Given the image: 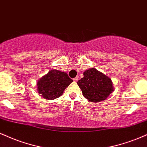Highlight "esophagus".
<instances>
[{"label":"esophagus","instance_id":"1","mask_svg":"<svg viewBox=\"0 0 147 147\" xmlns=\"http://www.w3.org/2000/svg\"><path fill=\"white\" fill-rule=\"evenodd\" d=\"M73 81H75V82H77V81H78V77H75V78H74Z\"/></svg>","mask_w":147,"mask_h":147}]
</instances>
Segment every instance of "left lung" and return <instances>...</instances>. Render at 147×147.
Instances as JSON below:
<instances>
[{"instance_id":"8db88e82","label":"left lung","mask_w":147,"mask_h":147,"mask_svg":"<svg viewBox=\"0 0 147 147\" xmlns=\"http://www.w3.org/2000/svg\"><path fill=\"white\" fill-rule=\"evenodd\" d=\"M77 84L83 96L93 102L105 100L114 90L112 79L93 68L84 72V77L77 81Z\"/></svg>"}]
</instances>
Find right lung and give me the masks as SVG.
I'll use <instances>...</instances> for the list:
<instances>
[{"mask_svg": "<svg viewBox=\"0 0 147 147\" xmlns=\"http://www.w3.org/2000/svg\"><path fill=\"white\" fill-rule=\"evenodd\" d=\"M72 81L66 72L52 69L37 81L38 92L45 99L54 100L63 94Z\"/></svg>", "mask_w": 147, "mask_h": 147, "instance_id": "1", "label": "right lung"}]
</instances>
